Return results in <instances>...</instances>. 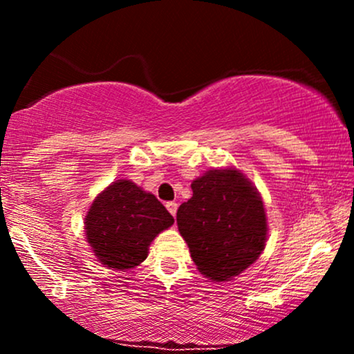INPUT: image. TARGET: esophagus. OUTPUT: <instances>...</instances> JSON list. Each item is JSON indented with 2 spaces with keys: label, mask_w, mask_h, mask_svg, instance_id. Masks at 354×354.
Listing matches in <instances>:
<instances>
[{
  "label": "esophagus",
  "mask_w": 354,
  "mask_h": 354,
  "mask_svg": "<svg viewBox=\"0 0 354 354\" xmlns=\"http://www.w3.org/2000/svg\"><path fill=\"white\" fill-rule=\"evenodd\" d=\"M166 209H168L169 213L173 214V216H176V211H178V203H174V201H168V203H166Z\"/></svg>",
  "instance_id": "esophagus-1"
}]
</instances>
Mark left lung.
<instances>
[{"instance_id":"8db88e82","label":"left lung","mask_w":354,"mask_h":354,"mask_svg":"<svg viewBox=\"0 0 354 354\" xmlns=\"http://www.w3.org/2000/svg\"><path fill=\"white\" fill-rule=\"evenodd\" d=\"M191 189L193 196L178 208V230L198 270L213 281H228L265 250L261 196L236 168L209 169L191 183Z\"/></svg>"}]
</instances>
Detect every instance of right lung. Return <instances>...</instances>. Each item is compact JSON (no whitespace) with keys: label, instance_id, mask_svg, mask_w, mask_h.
Instances as JSON below:
<instances>
[{"label":"right lung","instance_id":"1","mask_svg":"<svg viewBox=\"0 0 354 354\" xmlns=\"http://www.w3.org/2000/svg\"><path fill=\"white\" fill-rule=\"evenodd\" d=\"M173 223L154 194L129 180H118L89 206L84 233L101 265L131 270L145 261L153 239Z\"/></svg>","mask_w":354,"mask_h":354}]
</instances>
